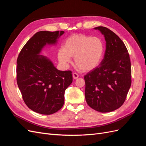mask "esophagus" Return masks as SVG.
<instances>
[{"instance_id": "obj_1", "label": "esophagus", "mask_w": 146, "mask_h": 146, "mask_svg": "<svg viewBox=\"0 0 146 146\" xmlns=\"http://www.w3.org/2000/svg\"><path fill=\"white\" fill-rule=\"evenodd\" d=\"M72 77H73V78H74V79H77L78 78V74L77 73H76V72H75V73H73V74H72Z\"/></svg>"}]
</instances>
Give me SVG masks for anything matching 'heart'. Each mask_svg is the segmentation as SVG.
Instances as JSON below:
<instances>
[{
  "label": "heart",
  "mask_w": 146,
  "mask_h": 146,
  "mask_svg": "<svg viewBox=\"0 0 146 146\" xmlns=\"http://www.w3.org/2000/svg\"><path fill=\"white\" fill-rule=\"evenodd\" d=\"M105 45L102 39L84 34H75L66 39L63 47L59 48L57 56L60 63L67 66L75 58V63L83 71L96 68L102 60Z\"/></svg>",
  "instance_id": "1"
}]
</instances>
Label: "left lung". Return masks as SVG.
Returning a JSON list of instances; mask_svg holds the SVG:
<instances>
[{
	"label": "left lung",
	"instance_id": "obj_1",
	"mask_svg": "<svg viewBox=\"0 0 146 146\" xmlns=\"http://www.w3.org/2000/svg\"><path fill=\"white\" fill-rule=\"evenodd\" d=\"M106 49L100 66L84 77L85 99L91 108L101 113L111 112L124 103L130 88L131 63L124 43L109 29L99 26Z\"/></svg>",
	"mask_w": 146,
	"mask_h": 146
}]
</instances>
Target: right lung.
<instances>
[{
    "label": "right lung",
    "instance_id": "obj_1",
    "mask_svg": "<svg viewBox=\"0 0 146 146\" xmlns=\"http://www.w3.org/2000/svg\"><path fill=\"white\" fill-rule=\"evenodd\" d=\"M63 31H41L22 48L17 59V83L27 107L42 114L62 108L65 90L72 82L70 70L57 69L47 57L40 55L46 44H55Z\"/></svg>",
    "mask_w": 146,
    "mask_h": 146
}]
</instances>
